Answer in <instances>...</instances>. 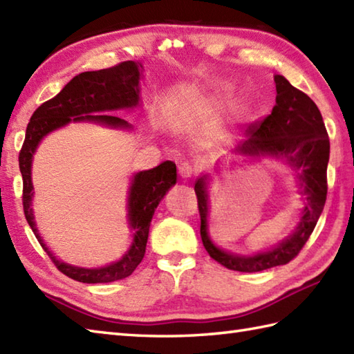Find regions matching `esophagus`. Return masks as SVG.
I'll return each instance as SVG.
<instances>
[{
    "label": "esophagus",
    "instance_id": "obj_1",
    "mask_svg": "<svg viewBox=\"0 0 354 354\" xmlns=\"http://www.w3.org/2000/svg\"><path fill=\"white\" fill-rule=\"evenodd\" d=\"M178 170H179V176H181L183 179H190L192 176H193V167L192 165L189 164V162H183V164H179V167H178Z\"/></svg>",
    "mask_w": 354,
    "mask_h": 354
}]
</instances>
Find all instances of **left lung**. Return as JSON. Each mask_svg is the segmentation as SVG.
<instances>
[{"label":"left lung","mask_w":354,"mask_h":354,"mask_svg":"<svg viewBox=\"0 0 354 354\" xmlns=\"http://www.w3.org/2000/svg\"><path fill=\"white\" fill-rule=\"evenodd\" d=\"M277 99L272 112L248 129L250 140L239 149L250 155H274L297 171L304 196V209L297 231L274 250L254 257H240L216 248L207 232V178L194 184L201 214V237L209 257L239 272H260L286 265L303 250L313 232L327 199V164L330 141L324 120L309 95L292 86L280 74L274 76Z\"/></svg>","instance_id":"1"}]
</instances>
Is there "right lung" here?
Instances as JSON below:
<instances>
[{
    "instance_id": "right-lung-1",
    "label": "right lung",
    "mask_w": 354,
    "mask_h": 354,
    "mask_svg": "<svg viewBox=\"0 0 354 354\" xmlns=\"http://www.w3.org/2000/svg\"><path fill=\"white\" fill-rule=\"evenodd\" d=\"M142 65L133 61L120 62L111 68L99 71L80 73L71 79L64 89L53 99L37 108L27 124L26 140L19 150V170L22 175V207L30 228L35 232L37 242L48 254L55 266L66 277L80 283H111L129 277L146 254L149 227L155 208L176 184V165L165 161L155 169L140 171L135 175L129 193V223L133 230L132 246L122 260L109 266L85 269L66 265L53 255L44 240L37 234L32 212V158L39 141L48 132L62 127L66 123L91 120L109 126L129 127L127 122L112 114H94V112L114 111L120 108H132L140 100V71Z\"/></svg>"
}]
</instances>
